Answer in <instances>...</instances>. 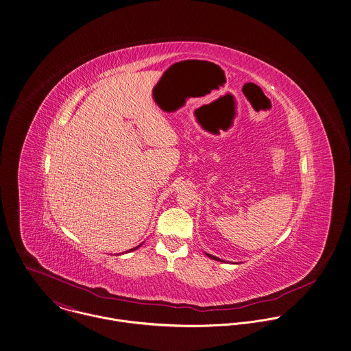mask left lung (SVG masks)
<instances>
[{
  "instance_id": "8db88e82",
  "label": "left lung",
  "mask_w": 351,
  "mask_h": 351,
  "mask_svg": "<svg viewBox=\"0 0 351 351\" xmlns=\"http://www.w3.org/2000/svg\"><path fill=\"white\" fill-rule=\"evenodd\" d=\"M210 258H213V260H217V261H222V260H219L218 257H214V256H211V254H207Z\"/></svg>"
}]
</instances>
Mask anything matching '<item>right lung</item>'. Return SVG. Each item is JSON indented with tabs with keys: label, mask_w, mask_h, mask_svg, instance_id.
I'll use <instances>...</instances> for the list:
<instances>
[{
	"label": "right lung",
	"mask_w": 351,
	"mask_h": 351,
	"mask_svg": "<svg viewBox=\"0 0 351 351\" xmlns=\"http://www.w3.org/2000/svg\"><path fill=\"white\" fill-rule=\"evenodd\" d=\"M138 246H140V245H138ZM138 246H137V247H138ZM137 247H134V249H132V250H136V249H137Z\"/></svg>",
	"instance_id": "1"
}]
</instances>
